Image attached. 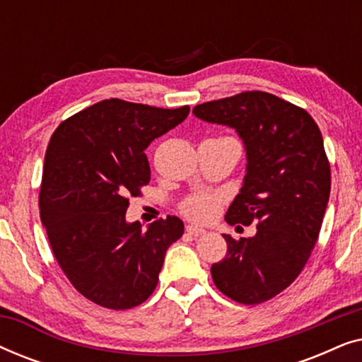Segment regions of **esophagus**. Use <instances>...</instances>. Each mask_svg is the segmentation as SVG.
<instances>
[{
	"label": "esophagus",
	"mask_w": 362,
	"mask_h": 362,
	"mask_svg": "<svg viewBox=\"0 0 362 362\" xmlns=\"http://www.w3.org/2000/svg\"><path fill=\"white\" fill-rule=\"evenodd\" d=\"M186 232L192 237H199V235L206 234V229H202V227H197V226H187Z\"/></svg>",
	"instance_id": "esophagus-1"
}]
</instances>
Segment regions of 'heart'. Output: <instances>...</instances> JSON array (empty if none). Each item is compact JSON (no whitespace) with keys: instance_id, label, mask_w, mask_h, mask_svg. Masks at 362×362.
<instances>
[{"instance_id":"1","label":"heart","mask_w":362,"mask_h":362,"mask_svg":"<svg viewBox=\"0 0 362 362\" xmlns=\"http://www.w3.org/2000/svg\"><path fill=\"white\" fill-rule=\"evenodd\" d=\"M219 206V197L216 194H209V192H199L194 194L182 202V211L192 219L206 221L214 214Z\"/></svg>"}]
</instances>
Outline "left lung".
Returning a JSON list of instances; mask_svg holds the SVG:
<instances>
[{
  "label": "left lung",
  "mask_w": 362,
  "mask_h": 362,
  "mask_svg": "<svg viewBox=\"0 0 362 362\" xmlns=\"http://www.w3.org/2000/svg\"><path fill=\"white\" fill-rule=\"evenodd\" d=\"M192 113L234 128L244 143V182L226 221L257 222L254 237L222 234L227 255L212 264V280L234 301L264 303L293 284L318 239L331 189L323 136L308 112L259 90L201 103Z\"/></svg>",
  "instance_id": "8db88e82"
}]
</instances>
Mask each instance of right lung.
<instances>
[{"label": "right lung", "instance_id": "1", "mask_svg": "<svg viewBox=\"0 0 362 362\" xmlns=\"http://www.w3.org/2000/svg\"><path fill=\"white\" fill-rule=\"evenodd\" d=\"M187 115V105L170 110L110 98L52 133L39 192L41 221L57 264L93 303L128 310L155 291L168 247L185 224L168 216L141 230L138 221L127 222L128 196L150 182V143Z\"/></svg>", "mask_w": 362, "mask_h": 362}]
</instances>
